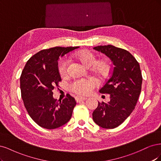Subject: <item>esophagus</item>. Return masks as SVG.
<instances>
[{
    "mask_svg": "<svg viewBox=\"0 0 161 161\" xmlns=\"http://www.w3.org/2000/svg\"><path fill=\"white\" fill-rule=\"evenodd\" d=\"M75 101L77 102H80L83 100H86L87 97H83V96H77V97H75Z\"/></svg>",
    "mask_w": 161,
    "mask_h": 161,
    "instance_id": "1",
    "label": "esophagus"
}]
</instances>
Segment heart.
I'll return each mask as SVG.
<instances>
[{"instance_id":"b5f03b06","label":"heart","mask_w":161,"mask_h":161,"mask_svg":"<svg viewBox=\"0 0 161 161\" xmlns=\"http://www.w3.org/2000/svg\"><path fill=\"white\" fill-rule=\"evenodd\" d=\"M74 58L79 60L86 67H90L93 64L94 71L100 77L106 78L110 76L112 70V65L110 61L107 58H103L97 61V57L94 53L87 50H82L74 54ZM67 61L61 59L58 64V72L61 77L67 74ZM96 82L94 80L81 79L73 81L70 84V90L76 94L81 95L88 94L96 86Z\"/></svg>"}]
</instances>
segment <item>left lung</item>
<instances>
[{
	"instance_id": "obj_1",
	"label": "left lung",
	"mask_w": 161,
	"mask_h": 161,
	"mask_svg": "<svg viewBox=\"0 0 161 161\" xmlns=\"http://www.w3.org/2000/svg\"><path fill=\"white\" fill-rule=\"evenodd\" d=\"M105 54L114 65L112 75L100 90L110 95L108 103L99 102L92 114L94 122L102 128L120 126L135 108L141 94L142 77L140 65L128 51L108 45L94 47Z\"/></svg>"
}]
</instances>
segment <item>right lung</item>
Wrapping results in <instances>:
<instances>
[{
	"instance_id": "add662e5",
	"label": "right lung",
	"mask_w": 161,
	"mask_h": 161,
	"mask_svg": "<svg viewBox=\"0 0 161 161\" xmlns=\"http://www.w3.org/2000/svg\"><path fill=\"white\" fill-rule=\"evenodd\" d=\"M79 47L43 49L26 64L20 77V87L29 115L41 127L55 129L69 122L76 105L74 97L67 94L63 100L53 97L55 86L61 81L58 59Z\"/></svg>"
}]
</instances>
